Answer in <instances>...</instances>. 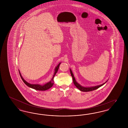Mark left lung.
I'll use <instances>...</instances> for the list:
<instances>
[{"label":"left lung","instance_id":"1","mask_svg":"<svg viewBox=\"0 0 128 128\" xmlns=\"http://www.w3.org/2000/svg\"><path fill=\"white\" fill-rule=\"evenodd\" d=\"M70 72L71 74V75L72 77V79H73V82L74 85H75V86L78 88L79 89L80 91L82 92H89L92 91H94V90H95L96 89H98V88H99L100 87L102 86V85H103L106 82H104L103 84H101V85H98V86H94V87H82V86L81 85H80L79 84H78L77 82L76 81V80L75 79V78L74 77V75H73V73L72 71L70 69Z\"/></svg>","mask_w":128,"mask_h":128}]
</instances>
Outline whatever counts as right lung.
<instances>
[{"instance_id":"right-lung-1","label":"right lung","mask_w":128,"mask_h":128,"mask_svg":"<svg viewBox=\"0 0 128 128\" xmlns=\"http://www.w3.org/2000/svg\"><path fill=\"white\" fill-rule=\"evenodd\" d=\"M60 63H59L58 65L55 68V72H54V74L53 75V76L51 80H50V82H49L48 83H47L46 84L44 85H40V84H30L27 82L26 80H25L24 79V78L22 77V76L20 73V72H19V73H20V76L22 80H23V82H24V83L26 85H27L28 87H30L31 88L34 89L35 90H36L46 91V90L48 89H49V88H50L54 84V80H53L54 79V77H55L56 74L57 72H58V68H59V67H60Z\"/></svg>"}]
</instances>
